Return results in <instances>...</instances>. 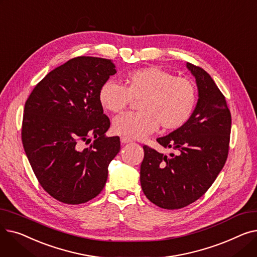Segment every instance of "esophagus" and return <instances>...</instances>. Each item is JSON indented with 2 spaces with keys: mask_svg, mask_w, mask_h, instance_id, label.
Wrapping results in <instances>:
<instances>
[{
  "mask_svg": "<svg viewBox=\"0 0 257 257\" xmlns=\"http://www.w3.org/2000/svg\"><path fill=\"white\" fill-rule=\"evenodd\" d=\"M120 143L121 144H128V143H131V140L129 138H126V137H121L120 138Z\"/></svg>",
  "mask_w": 257,
  "mask_h": 257,
  "instance_id": "1",
  "label": "esophagus"
}]
</instances>
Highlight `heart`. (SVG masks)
I'll use <instances>...</instances> for the list:
<instances>
[{"mask_svg": "<svg viewBox=\"0 0 257 257\" xmlns=\"http://www.w3.org/2000/svg\"><path fill=\"white\" fill-rule=\"evenodd\" d=\"M132 100H140V111L116 116L112 129L119 136L143 139L160 125L165 130L182 127L195 110L197 89L191 80L157 66L129 72L125 85L107 80L99 89L101 106L112 113L126 109Z\"/></svg>", "mask_w": 257, "mask_h": 257, "instance_id": "heart-1", "label": "heart"}]
</instances>
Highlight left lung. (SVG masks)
<instances>
[{
  "mask_svg": "<svg viewBox=\"0 0 257 257\" xmlns=\"http://www.w3.org/2000/svg\"><path fill=\"white\" fill-rule=\"evenodd\" d=\"M196 78L198 102L186 123L156 141L177 154L164 155L144 146L141 184L146 197L165 209H179L203 196L223 169L231 131L224 94L202 67L186 63Z\"/></svg>",
  "mask_w": 257,
  "mask_h": 257,
  "instance_id": "1",
  "label": "left lung"
}]
</instances>
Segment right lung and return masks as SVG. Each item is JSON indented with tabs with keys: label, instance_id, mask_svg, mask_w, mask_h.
I'll use <instances>...</instances> for the list:
<instances>
[{
	"label": "right lung",
	"instance_id": "add662e5",
	"mask_svg": "<svg viewBox=\"0 0 257 257\" xmlns=\"http://www.w3.org/2000/svg\"><path fill=\"white\" fill-rule=\"evenodd\" d=\"M115 73L110 59L76 57L51 71L26 101V155L39 184L62 203L98 196L119 152V138L105 137L110 120L99 101L101 85Z\"/></svg>",
	"mask_w": 257,
	"mask_h": 257
}]
</instances>
